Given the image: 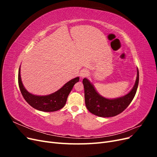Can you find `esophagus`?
I'll use <instances>...</instances> for the list:
<instances>
[{
	"label": "esophagus",
	"instance_id": "1",
	"mask_svg": "<svg viewBox=\"0 0 157 157\" xmlns=\"http://www.w3.org/2000/svg\"><path fill=\"white\" fill-rule=\"evenodd\" d=\"M88 75H89V72L86 69L82 70L81 71H80V76L81 78H84L85 77H86V76H88Z\"/></svg>",
	"mask_w": 157,
	"mask_h": 157
}]
</instances>
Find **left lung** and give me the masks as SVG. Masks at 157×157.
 Here are the masks:
<instances>
[{
  "label": "left lung",
  "instance_id": "obj_1",
  "mask_svg": "<svg viewBox=\"0 0 157 157\" xmlns=\"http://www.w3.org/2000/svg\"><path fill=\"white\" fill-rule=\"evenodd\" d=\"M84 88V99L88 110L100 117H115L122 113L134 99L139 84V71L137 68V77L134 86L126 95L119 98L109 99L101 96L90 80H82Z\"/></svg>",
  "mask_w": 157,
  "mask_h": 157
}]
</instances>
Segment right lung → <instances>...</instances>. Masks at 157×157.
<instances>
[{
  "instance_id": "right-lung-1",
  "label": "right lung",
  "mask_w": 157,
  "mask_h": 157,
  "mask_svg": "<svg viewBox=\"0 0 157 157\" xmlns=\"http://www.w3.org/2000/svg\"><path fill=\"white\" fill-rule=\"evenodd\" d=\"M20 67L18 73V84L22 96L31 107L40 111L54 112L63 108L73 86L79 81V77H77L70 80L54 93L46 96H38L28 92L23 86L21 78Z\"/></svg>"
}]
</instances>
